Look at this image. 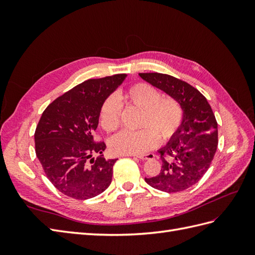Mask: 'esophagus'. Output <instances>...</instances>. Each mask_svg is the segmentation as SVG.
Here are the masks:
<instances>
[{
    "mask_svg": "<svg viewBox=\"0 0 255 255\" xmlns=\"http://www.w3.org/2000/svg\"><path fill=\"white\" fill-rule=\"evenodd\" d=\"M133 158H138L140 160H151L154 158L153 153H148V154H141V155H132Z\"/></svg>",
    "mask_w": 255,
    "mask_h": 255,
    "instance_id": "34e87169",
    "label": "esophagus"
}]
</instances>
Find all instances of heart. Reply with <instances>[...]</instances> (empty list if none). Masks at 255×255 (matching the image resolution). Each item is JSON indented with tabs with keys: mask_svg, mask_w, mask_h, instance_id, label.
<instances>
[{
	"mask_svg": "<svg viewBox=\"0 0 255 255\" xmlns=\"http://www.w3.org/2000/svg\"><path fill=\"white\" fill-rule=\"evenodd\" d=\"M136 106L141 110L138 131H122L111 139L114 153L122 155L142 154L161 140L170 139L180 127L183 112L172 99H161L160 92L147 83H137L122 91L115 97H108L100 112L102 127L107 131L116 130L121 122V105Z\"/></svg>",
	"mask_w": 255,
	"mask_h": 255,
	"instance_id": "1",
	"label": "heart"
}]
</instances>
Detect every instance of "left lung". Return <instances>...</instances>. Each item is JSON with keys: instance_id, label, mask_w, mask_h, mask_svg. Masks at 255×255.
Segmentation results:
<instances>
[{"instance_id": "left-lung-1", "label": "left lung", "mask_w": 255, "mask_h": 255, "mask_svg": "<svg viewBox=\"0 0 255 255\" xmlns=\"http://www.w3.org/2000/svg\"><path fill=\"white\" fill-rule=\"evenodd\" d=\"M139 77L180 104L183 119L176 132L159 149V175L144 178L150 186L165 193L185 191L209 169L218 145V125L206 97L192 85L162 73Z\"/></svg>"}]
</instances>
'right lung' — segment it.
Instances as JSON below:
<instances>
[{"instance_id": "add662e5", "label": "right lung", "mask_w": 255, "mask_h": 255, "mask_svg": "<svg viewBox=\"0 0 255 255\" xmlns=\"http://www.w3.org/2000/svg\"><path fill=\"white\" fill-rule=\"evenodd\" d=\"M126 77L86 80L42 113L35 131L36 155L48 180L69 197L89 199L111 185L117 159L106 160L105 143L95 142L93 136L103 103Z\"/></svg>"}]
</instances>
